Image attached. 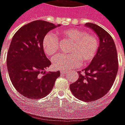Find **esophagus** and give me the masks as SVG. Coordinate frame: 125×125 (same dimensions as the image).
Here are the masks:
<instances>
[{
    "label": "esophagus",
    "instance_id": "obj_1",
    "mask_svg": "<svg viewBox=\"0 0 125 125\" xmlns=\"http://www.w3.org/2000/svg\"><path fill=\"white\" fill-rule=\"evenodd\" d=\"M69 71H66V70H62L61 71V74H66V73H68Z\"/></svg>",
    "mask_w": 125,
    "mask_h": 125
}]
</instances>
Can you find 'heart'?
Wrapping results in <instances>:
<instances>
[{
    "mask_svg": "<svg viewBox=\"0 0 125 125\" xmlns=\"http://www.w3.org/2000/svg\"><path fill=\"white\" fill-rule=\"evenodd\" d=\"M58 37L62 41L71 42L69 54H62L52 59V64L56 69H70L86 65L94 59L99 47L98 37L81 29L71 28L60 32ZM54 34L44 35L42 46L47 56H54L59 52V40Z\"/></svg>",
    "mask_w": 125,
    "mask_h": 125,
    "instance_id": "1",
    "label": "heart"
}]
</instances>
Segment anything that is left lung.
Returning a JSON list of instances; mask_svg holds the SVG:
<instances>
[{
  "label": "left lung",
  "instance_id": "8db88e82",
  "mask_svg": "<svg viewBox=\"0 0 125 125\" xmlns=\"http://www.w3.org/2000/svg\"><path fill=\"white\" fill-rule=\"evenodd\" d=\"M85 26L93 29L99 36V47L96 55L83 73L79 71V79L70 85L72 93L84 102H91L106 94L115 81L119 69L116 46L107 32L93 23Z\"/></svg>",
  "mask_w": 125,
  "mask_h": 125
}]
</instances>
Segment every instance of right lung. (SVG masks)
<instances>
[{
    "instance_id": "right-lung-1",
    "label": "right lung",
    "mask_w": 125,
    "mask_h": 125,
    "mask_svg": "<svg viewBox=\"0 0 125 125\" xmlns=\"http://www.w3.org/2000/svg\"><path fill=\"white\" fill-rule=\"evenodd\" d=\"M53 23L34 21L18 30L9 46L6 63L12 83L19 93L30 99H42L49 94L60 76V71L44 69L51 64L42 46V39L55 29Z\"/></svg>"
}]
</instances>
